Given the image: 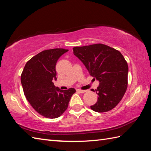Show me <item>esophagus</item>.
<instances>
[{
	"mask_svg": "<svg viewBox=\"0 0 151 151\" xmlns=\"http://www.w3.org/2000/svg\"><path fill=\"white\" fill-rule=\"evenodd\" d=\"M76 91H78L79 93H83L86 92V90H82V89H78Z\"/></svg>",
	"mask_w": 151,
	"mask_h": 151,
	"instance_id": "esophagus-1",
	"label": "esophagus"
}]
</instances>
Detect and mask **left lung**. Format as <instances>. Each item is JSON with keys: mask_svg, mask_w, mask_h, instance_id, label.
Wrapping results in <instances>:
<instances>
[{"mask_svg": "<svg viewBox=\"0 0 151 151\" xmlns=\"http://www.w3.org/2000/svg\"><path fill=\"white\" fill-rule=\"evenodd\" d=\"M73 52L90 75L100 82L95 89L98 100L91 106V110L100 113L112 110L119 103L128 87L129 67L123 56L101 43L73 47Z\"/></svg>", "mask_w": 151, "mask_h": 151, "instance_id": "left-lung-1", "label": "left lung"}]
</instances>
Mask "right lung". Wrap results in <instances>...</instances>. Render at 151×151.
<instances>
[{
    "mask_svg": "<svg viewBox=\"0 0 151 151\" xmlns=\"http://www.w3.org/2000/svg\"><path fill=\"white\" fill-rule=\"evenodd\" d=\"M65 49L43 50L27 62L21 76L24 94L38 114L47 118L60 117L68 107L75 89L61 90L54 85L56 80V64L67 52Z\"/></svg>",
    "mask_w": 151,
    "mask_h": 151,
    "instance_id": "obj_1",
    "label": "right lung"
}]
</instances>
